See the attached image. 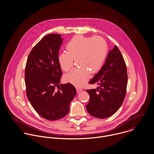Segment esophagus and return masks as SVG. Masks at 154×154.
Listing matches in <instances>:
<instances>
[{"instance_id":"34e87169","label":"esophagus","mask_w":154,"mask_h":154,"mask_svg":"<svg viewBox=\"0 0 154 154\" xmlns=\"http://www.w3.org/2000/svg\"><path fill=\"white\" fill-rule=\"evenodd\" d=\"M82 90H83V89H82V88H79V87L76 88V91H77V92H79L82 91Z\"/></svg>"}]
</instances>
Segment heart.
Returning <instances> with one entry per match:
<instances>
[{"label": "heart", "instance_id": "1", "mask_svg": "<svg viewBox=\"0 0 154 154\" xmlns=\"http://www.w3.org/2000/svg\"><path fill=\"white\" fill-rule=\"evenodd\" d=\"M67 51L60 53L58 62L65 72L73 66L74 59L80 66L75 67L65 75L67 81L76 86L84 85L90 73L98 72L106 60L108 47L106 42L100 37H85L78 35L73 37L66 45Z\"/></svg>", "mask_w": 154, "mask_h": 154}]
</instances>
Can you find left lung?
Returning <instances> with one entry per match:
<instances>
[{"instance_id":"left-lung-1","label":"left lung","mask_w":154,"mask_h":154,"mask_svg":"<svg viewBox=\"0 0 154 154\" xmlns=\"http://www.w3.org/2000/svg\"><path fill=\"white\" fill-rule=\"evenodd\" d=\"M89 83L99 85L97 89L87 90L89 100L86 107L89 114L106 119L120 109L126 94L128 73L126 63L117 45L109 51L105 63Z\"/></svg>"}]
</instances>
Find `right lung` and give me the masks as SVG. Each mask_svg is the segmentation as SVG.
Returning <instances> with one entry per match:
<instances>
[{"label": "right lung", "mask_w": 154, "mask_h": 154, "mask_svg": "<svg viewBox=\"0 0 154 154\" xmlns=\"http://www.w3.org/2000/svg\"><path fill=\"white\" fill-rule=\"evenodd\" d=\"M63 38L58 34L44 37L31 50L25 70L26 96L37 112L48 120L66 116L76 94L70 83L60 84L62 75L58 54ZM56 86H60L56 90Z\"/></svg>", "instance_id": "obj_1"}]
</instances>
